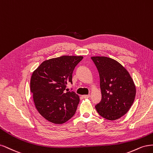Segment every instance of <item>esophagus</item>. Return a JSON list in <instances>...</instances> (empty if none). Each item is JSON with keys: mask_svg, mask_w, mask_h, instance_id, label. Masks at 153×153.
Listing matches in <instances>:
<instances>
[{"mask_svg": "<svg viewBox=\"0 0 153 153\" xmlns=\"http://www.w3.org/2000/svg\"><path fill=\"white\" fill-rule=\"evenodd\" d=\"M90 95H82V97H83V98H90Z\"/></svg>", "mask_w": 153, "mask_h": 153, "instance_id": "obj_1", "label": "esophagus"}]
</instances>
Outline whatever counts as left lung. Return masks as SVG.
I'll return each mask as SVG.
<instances>
[{"instance_id":"left-lung-1","label":"left lung","mask_w":153,"mask_h":153,"mask_svg":"<svg viewBox=\"0 0 153 153\" xmlns=\"http://www.w3.org/2000/svg\"><path fill=\"white\" fill-rule=\"evenodd\" d=\"M99 72L102 100L95 109L102 117L116 120L129 111L136 88L129 72L121 64L106 56H92Z\"/></svg>"}]
</instances>
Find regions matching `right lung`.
I'll return each mask as SVG.
<instances>
[{"mask_svg": "<svg viewBox=\"0 0 153 153\" xmlns=\"http://www.w3.org/2000/svg\"><path fill=\"white\" fill-rule=\"evenodd\" d=\"M82 56H62L44 61L32 73L30 91L36 108L44 118L55 124H63L75 114L79 97L65 92L72 83V73Z\"/></svg>", "mask_w": 153, "mask_h": 153, "instance_id": "1", "label": "right lung"}]
</instances>
